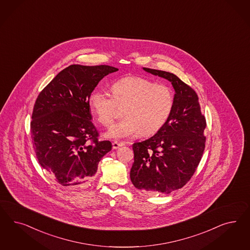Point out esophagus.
I'll list each match as a JSON object with an SVG mask.
<instances>
[{
	"label": "esophagus",
	"instance_id": "34e87169",
	"mask_svg": "<svg viewBox=\"0 0 250 250\" xmlns=\"http://www.w3.org/2000/svg\"><path fill=\"white\" fill-rule=\"evenodd\" d=\"M124 145H125L124 143H118V142H114V143L112 144L113 149H114V150H117V149H119L120 147H121V146H124Z\"/></svg>",
	"mask_w": 250,
	"mask_h": 250
}]
</instances>
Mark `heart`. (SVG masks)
<instances>
[{"label": "heart", "instance_id": "obj_1", "mask_svg": "<svg viewBox=\"0 0 250 250\" xmlns=\"http://www.w3.org/2000/svg\"><path fill=\"white\" fill-rule=\"evenodd\" d=\"M112 96L105 90H96L89 97L91 112L100 124L109 126L119 108L125 119L114 125L105 136L122 140L142 133L149 136L161 129L168 121L174 105V94L166 84L139 76H127L115 82Z\"/></svg>", "mask_w": 250, "mask_h": 250}]
</instances>
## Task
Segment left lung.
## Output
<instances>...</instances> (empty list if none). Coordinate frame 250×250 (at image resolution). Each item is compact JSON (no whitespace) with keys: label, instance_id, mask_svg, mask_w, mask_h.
<instances>
[{"label":"left lung","instance_id":"left-lung-1","mask_svg":"<svg viewBox=\"0 0 250 250\" xmlns=\"http://www.w3.org/2000/svg\"><path fill=\"white\" fill-rule=\"evenodd\" d=\"M143 69L169 81L175 90L174 105L161 129L132 145L134 163L129 177L134 187L145 192L169 194L185 186L200 164L205 148L206 121L197 94L177 75Z\"/></svg>","mask_w":250,"mask_h":250}]
</instances>
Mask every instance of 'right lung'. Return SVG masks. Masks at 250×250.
<instances>
[{"mask_svg":"<svg viewBox=\"0 0 250 250\" xmlns=\"http://www.w3.org/2000/svg\"><path fill=\"white\" fill-rule=\"evenodd\" d=\"M117 71L108 65H70L36 100L30 125L33 146L40 165L62 186L91 181L101 158L111 151L109 141L97 140L89 97L100 81Z\"/></svg>","mask_w":250,"mask_h":250,"instance_id":"1","label":"right lung"}]
</instances>
